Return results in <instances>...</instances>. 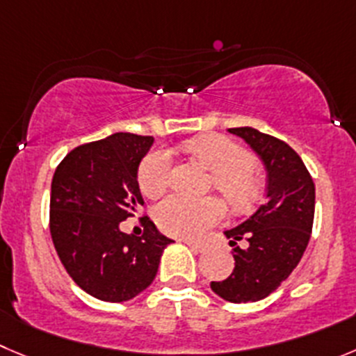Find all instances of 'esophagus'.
I'll list each match as a JSON object with an SVG mask.
<instances>
[{
    "mask_svg": "<svg viewBox=\"0 0 356 356\" xmlns=\"http://www.w3.org/2000/svg\"><path fill=\"white\" fill-rule=\"evenodd\" d=\"M184 243L185 245L188 246V248L191 250H194L195 253H202L206 250V246L204 245H201V243H195V241H188V239H184Z\"/></svg>",
    "mask_w": 356,
    "mask_h": 356,
    "instance_id": "obj_1",
    "label": "esophagus"
}]
</instances>
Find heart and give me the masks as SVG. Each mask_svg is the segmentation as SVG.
Here are the masks:
<instances>
[{"label": "heart", "instance_id": "1", "mask_svg": "<svg viewBox=\"0 0 356 356\" xmlns=\"http://www.w3.org/2000/svg\"><path fill=\"white\" fill-rule=\"evenodd\" d=\"M185 150L213 171V187L218 188L236 209L250 208L259 199L262 178L248 152L223 134H206L184 145ZM171 157L157 148L145 155L138 169V185L147 197L157 199L168 191ZM225 216L218 197L188 199L172 195L155 209V222L162 231L180 238H201Z\"/></svg>", "mask_w": 356, "mask_h": 356}]
</instances>
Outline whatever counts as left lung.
<instances>
[{
    "mask_svg": "<svg viewBox=\"0 0 356 356\" xmlns=\"http://www.w3.org/2000/svg\"><path fill=\"white\" fill-rule=\"evenodd\" d=\"M267 169V199L241 225L227 231L234 246V270L211 290L229 302H255L292 274L309 243L314 220V181L302 159L283 140L253 127H232ZM245 238L246 249L237 241Z\"/></svg>",
    "mask_w": 356,
    "mask_h": 356,
    "instance_id": "8db88e82",
    "label": "left lung"
}]
</instances>
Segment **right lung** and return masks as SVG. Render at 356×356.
Here are the masks:
<instances>
[{
	"label": "right lung",
	"instance_id": "add662e5",
	"mask_svg": "<svg viewBox=\"0 0 356 356\" xmlns=\"http://www.w3.org/2000/svg\"><path fill=\"white\" fill-rule=\"evenodd\" d=\"M152 143V136L111 134L73 148L54 172V248L71 280L99 300L124 302L143 292L172 243L148 215L140 218L143 236L120 231V222L143 206L136 176Z\"/></svg>",
	"mask_w": 356,
	"mask_h": 356
}]
</instances>
